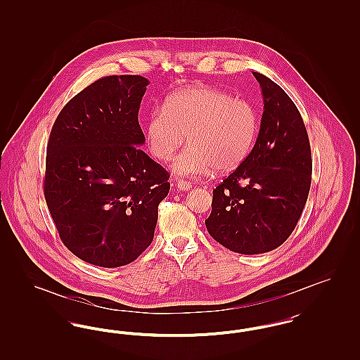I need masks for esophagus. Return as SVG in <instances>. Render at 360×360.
Returning a JSON list of instances; mask_svg holds the SVG:
<instances>
[{
  "instance_id": "esophagus-1",
  "label": "esophagus",
  "mask_w": 360,
  "mask_h": 360,
  "mask_svg": "<svg viewBox=\"0 0 360 360\" xmlns=\"http://www.w3.org/2000/svg\"><path fill=\"white\" fill-rule=\"evenodd\" d=\"M176 186L179 190H184V191H188L191 188V184L188 181H184V179H176Z\"/></svg>"
}]
</instances>
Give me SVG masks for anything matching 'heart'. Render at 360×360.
Masks as SVG:
<instances>
[{
    "mask_svg": "<svg viewBox=\"0 0 360 360\" xmlns=\"http://www.w3.org/2000/svg\"><path fill=\"white\" fill-rule=\"evenodd\" d=\"M257 127L252 103L216 87L188 86L150 113L144 134L150 153L162 162L172 159L188 135V147L172 167L181 175L200 176L212 167L217 172L238 169L252 148Z\"/></svg>",
    "mask_w": 360,
    "mask_h": 360,
    "instance_id": "obj_1",
    "label": "heart"
}]
</instances>
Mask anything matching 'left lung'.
Wrapping results in <instances>:
<instances>
[{
	"label": "left lung",
	"instance_id": "8db88e82",
	"mask_svg": "<svg viewBox=\"0 0 360 360\" xmlns=\"http://www.w3.org/2000/svg\"><path fill=\"white\" fill-rule=\"evenodd\" d=\"M264 110L257 143L213 190L210 236L244 255L269 252L294 231L308 200L311 153L304 120L285 90L260 72Z\"/></svg>",
	"mask_w": 360,
	"mask_h": 360
}]
</instances>
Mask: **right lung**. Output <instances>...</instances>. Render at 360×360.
<instances>
[{"label":"right lung","instance_id":"add662e5","mask_svg":"<svg viewBox=\"0 0 360 360\" xmlns=\"http://www.w3.org/2000/svg\"><path fill=\"white\" fill-rule=\"evenodd\" d=\"M141 75H109L72 97L47 144L44 197L63 244L90 264L113 269L153 243L170 174L139 148Z\"/></svg>","mask_w":360,"mask_h":360}]
</instances>
